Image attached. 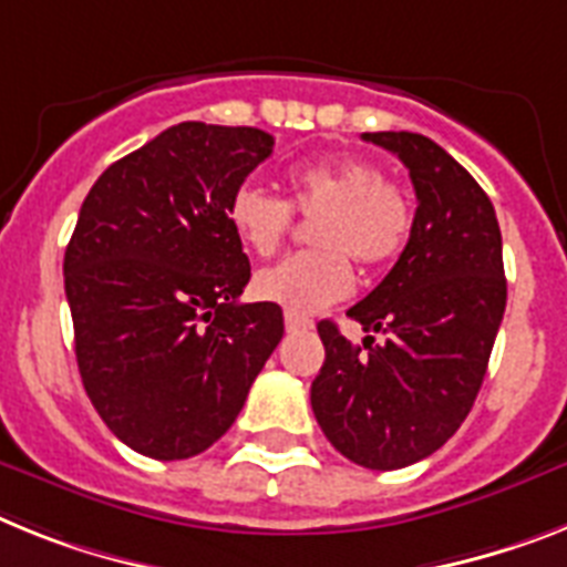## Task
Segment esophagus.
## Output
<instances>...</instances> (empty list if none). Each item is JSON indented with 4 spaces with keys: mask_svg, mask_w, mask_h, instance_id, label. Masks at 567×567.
<instances>
[{
    "mask_svg": "<svg viewBox=\"0 0 567 567\" xmlns=\"http://www.w3.org/2000/svg\"><path fill=\"white\" fill-rule=\"evenodd\" d=\"M313 322L308 320V317H299V313H293V311H285V328H288V331H308V328H311Z\"/></svg>",
    "mask_w": 567,
    "mask_h": 567,
    "instance_id": "esophagus-1",
    "label": "esophagus"
}]
</instances>
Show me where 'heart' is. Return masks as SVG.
<instances>
[{
    "instance_id": "heart-1",
    "label": "heart",
    "mask_w": 567,
    "mask_h": 567,
    "mask_svg": "<svg viewBox=\"0 0 567 567\" xmlns=\"http://www.w3.org/2000/svg\"><path fill=\"white\" fill-rule=\"evenodd\" d=\"M291 202L259 181H241L227 202V218L254 254L270 256L293 225V210L311 221L313 250L291 254L254 276L261 302L313 313L349 297L351 262L386 265L401 254L412 233V202L398 181L383 178L372 161H306L288 169Z\"/></svg>"
}]
</instances>
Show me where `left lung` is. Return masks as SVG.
I'll return each mask as SVG.
<instances>
[{
	"label": "left lung",
	"instance_id": "obj_1",
	"mask_svg": "<svg viewBox=\"0 0 567 567\" xmlns=\"http://www.w3.org/2000/svg\"><path fill=\"white\" fill-rule=\"evenodd\" d=\"M394 152L417 195L415 221L386 279L349 317L354 346L331 320L317 326L326 363L311 409L342 455L369 470H401L455 435L475 403L507 306L502 230L478 181L415 132H365Z\"/></svg>",
	"mask_w": 567,
	"mask_h": 567
}]
</instances>
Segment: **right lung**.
<instances>
[{"label": "right lung", "instance_id": "1", "mask_svg": "<svg viewBox=\"0 0 567 567\" xmlns=\"http://www.w3.org/2000/svg\"><path fill=\"white\" fill-rule=\"evenodd\" d=\"M270 152L254 126L178 123L114 161L80 207L63 261L80 378L146 458L216 444L282 340V308L239 302L250 261L227 218Z\"/></svg>", "mask_w": 567, "mask_h": 567}]
</instances>
